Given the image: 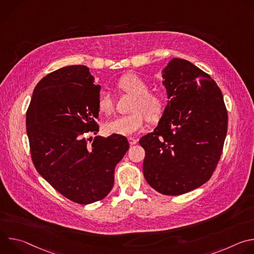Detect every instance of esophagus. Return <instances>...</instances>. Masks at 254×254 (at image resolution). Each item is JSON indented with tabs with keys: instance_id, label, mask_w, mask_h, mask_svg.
Instances as JSON below:
<instances>
[{
	"instance_id": "34e87169",
	"label": "esophagus",
	"mask_w": 254,
	"mask_h": 254,
	"mask_svg": "<svg viewBox=\"0 0 254 254\" xmlns=\"http://www.w3.org/2000/svg\"><path fill=\"white\" fill-rule=\"evenodd\" d=\"M127 140H128V142H129V144H135L136 142H137V139L136 138H134V137H131V136H129L128 138H127Z\"/></svg>"
}]
</instances>
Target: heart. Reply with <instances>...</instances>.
<instances>
[{
    "label": "heart",
    "instance_id": "1",
    "mask_svg": "<svg viewBox=\"0 0 254 254\" xmlns=\"http://www.w3.org/2000/svg\"><path fill=\"white\" fill-rule=\"evenodd\" d=\"M117 87L126 93L135 96L132 114L121 116L107 122L103 126L106 134L131 135L143 128L147 119L157 123L166 110V98L162 92L149 90V84L135 73L124 75L117 83ZM98 111L104 115H111L115 110V102L108 91H101L97 99Z\"/></svg>",
    "mask_w": 254,
    "mask_h": 254
}]
</instances>
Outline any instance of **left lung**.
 <instances>
[{"mask_svg":"<svg viewBox=\"0 0 254 254\" xmlns=\"http://www.w3.org/2000/svg\"><path fill=\"white\" fill-rule=\"evenodd\" d=\"M168 104L143 135V176L164 195L190 192L211 178L222 154L228 116L216 82L191 62L173 58L163 70Z\"/></svg>","mask_w":254,"mask_h":254,"instance_id":"8db88e82","label":"left lung"}]
</instances>
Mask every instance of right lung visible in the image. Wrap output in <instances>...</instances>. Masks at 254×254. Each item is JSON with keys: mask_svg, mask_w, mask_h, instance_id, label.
I'll return each mask as SVG.
<instances>
[{"mask_svg": "<svg viewBox=\"0 0 254 254\" xmlns=\"http://www.w3.org/2000/svg\"><path fill=\"white\" fill-rule=\"evenodd\" d=\"M99 91L88 67L66 66L36 85L26 115L36 170L61 195L82 205L112 191L116 166L129 148L119 134L95 136L87 143L85 134L99 129Z\"/></svg>", "mask_w": 254, "mask_h": 254, "instance_id": "obj_1", "label": "right lung"}]
</instances>
